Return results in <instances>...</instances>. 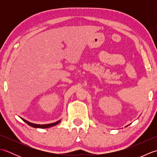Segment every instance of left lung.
Instances as JSON below:
<instances>
[{"label":"left lung","mask_w":157,"mask_h":157,"mask_svg":"<svg viewBox=\"0 0 157 157\" xmlns=\"http://www.w3.org/2000/svg\"><path fill=\"white\" fill-rule=\"evenodd\" d=\"M128 125H127V126H128Z\"/></svg>","instance_id":"8db88e82"}]
</instances>
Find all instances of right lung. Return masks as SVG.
Listing matches in <instances>:
<instances>
[{
    "label": "right lung",
    "mask_w": 157,
    "mask_h": 157,
    "mask_svg": "<svg viewBox=\"0 0 157 157\" xmlns=\"http://www.w3.org/2000/svg\"><path fill=\"white\" fill-rule=\"evenodd\" d=\"M21 119L23 120V121L27 123L28 125H29V126L33 127V128H41V129L51 128V127H53V126H55V125H56L59 124V123L60 122H61V120H59V121H56V122H55V123H49V124L40 125V124H36V123H30V122H29V121H26V120L24 119H22V118H21Z\"/></svg>",
    "instance_id": "add662e5"
}]
</instances>
